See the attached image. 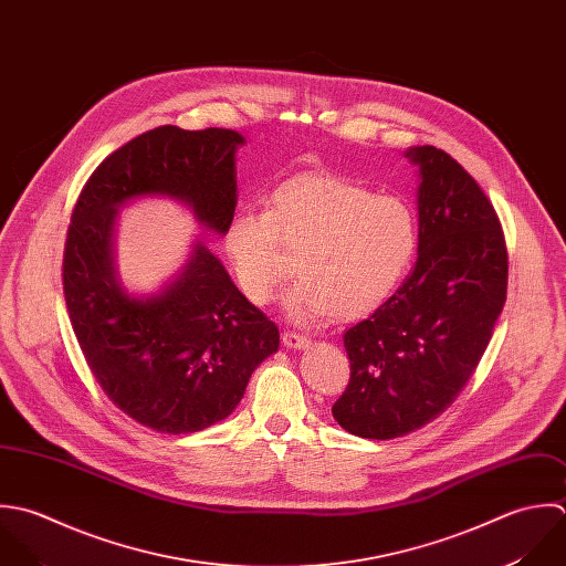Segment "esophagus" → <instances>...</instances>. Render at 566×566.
<instances>
[{"label": "esophagus", "instance_id": "obj_1", "mask_svg": "<svg viewBox=\"0 0 566 566\" xmlns=\"http://www.w3.org/2000/svg\"><path fill=\"white\" fill-rule=\"evenodd\" d=\"M281 340H283V345H285L287 349H305V347H310V338H307V336H301V334H296V332H283Z\"/></svg>", "mask_w": 566, "mask_h": 566}]
</instances>
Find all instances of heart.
<instances>
[{
	"instance_id": "1",
	"label": "heart",
	"mask_w": 566,
	"mask_h": 566,
	"mask_svg": "<svg viewBox=\"0 0 566 566\" xmlns=\"http://www.w3.org/2000/svg\"><path fill=\"white\" fill-rule=\"evenodd\" d=\"M283 247L298 252L301 274L283 301L290 321H356L408 274L419 223L399 197L338 176H296L272 190L270 210H241L226 230L237 283L254 305H268L292 272Z\"/></svg>"
}]
</instances>
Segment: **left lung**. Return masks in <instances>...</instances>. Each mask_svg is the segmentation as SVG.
Wrapping results in <instances>:
<instances>
[{"instance_id":"left-lung-1","label":"left lung","mask_w":566,"mask_h":566,"mask_svg":"<svg viewBox=\"0 0 566 566\" xmlns=\"http://www.w3.org/2000/svg\"><path fill=\"white\" fill-rule=\"evenodd\" d=\"M419 167L417 263L376 312L345 332L352 377L334 419L365 439L403 437L437 419L481 363L507 296L499 214L446 151L403 154Z\"/></svg>"}]
</instances>
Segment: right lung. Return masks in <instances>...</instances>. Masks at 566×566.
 I'll return each mask as SVG.
<instances>
[{"instance_id":"add662e5","label":"right lung","mask_w":566,"mask_h":566,"mask_svg":"<svg viewBox=\"0 0 566 566\" xmlns=\"http://www.w3.org/2000/svg\"><path fill=\"white\" fill-rule=\"evenodd\" d=\"M243 143L232 129L156 127L105 158L72 210L63 294L78 347L105 395L158 432L189 434L226 419L252 371L276 354L279 327L201 241L158 294H129L114 261L116 214L138 197H171L226 234Z\"/></svg>"}]
</instances>
